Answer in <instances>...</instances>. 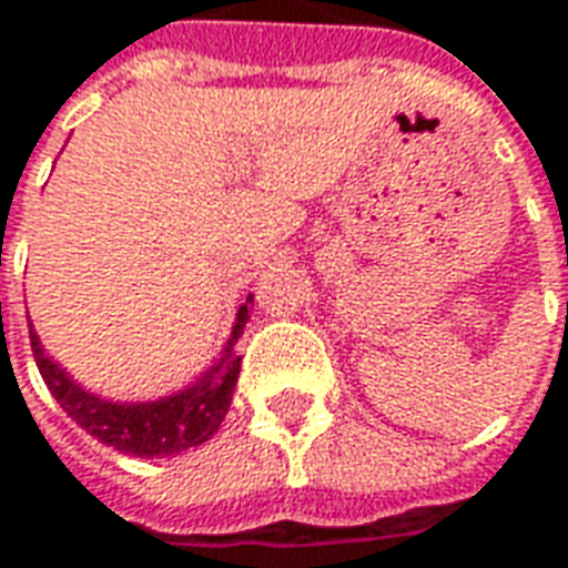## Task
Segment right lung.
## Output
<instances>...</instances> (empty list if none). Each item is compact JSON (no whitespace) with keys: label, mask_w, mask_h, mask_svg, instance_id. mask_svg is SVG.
<instances>
[{"label":"right lung","mask_w":568,"mask_h":568,"mask_svg":"<svg viewBox=\"0 0 568 568\" xmlns=\"http://www.w3.org/2000/svg\"><path fill=\"white\" fill-rule=\"evenodd\" d=\"M251 305H254V293H247V300L239 305L233 333L209 372H202L184 390L148 399V403H114V399L84 390L44 351L32 324H29V342H32V357L48 390L81 429L99 438L102 445L130 457H172L181 450L205 445L221 429L223 417L233 403L239 369H242L235 342L242 338L244 324L251 321Z\"/></svg>","instance_id":"right-lung-1"}]
</instances>
